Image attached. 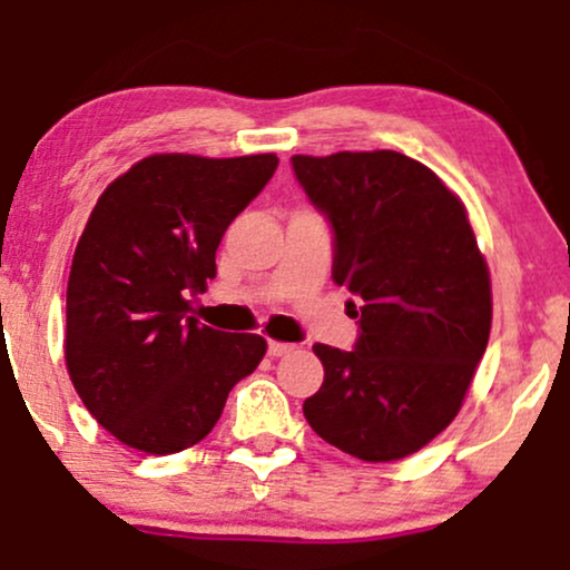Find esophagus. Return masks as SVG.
<instances>
[{"instance_id":"1","label":"esophagus","mask_w":570,"mask_h":570,"mask_svg":"<svg viewBox=\"0 0 570 570\" xmlns=\"http://www.w3.org/2000/svg\"><path fill=\"white\" fill-rule=\"evenodd\" d=\"M289 351H294V345L289 343H278V340H271V343H267V353H271V356H286Z\"/></svg>"}]
</instances>
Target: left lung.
Wrapping results in <instances>:
<instances>
[{"label": "left lung", "mask_w": 570, "mask_h": 570, "mask_svg": "<svg viewBox=\"0 0 570 570\" xmlns=\"http://www.w3.org/2000/svg\"><path fill=\"white\" fill-rule=\"evenodd\" d=\"M294 174L335 233L332 278L356 303L353 351L316 343L324 383L303 412L324 442L399 461L453 423L488 348L490 271L463 200L394 153L294 155Z\"/></svg>", "instance_id": "obj_1"}]
</instances>
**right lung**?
Here are the masks:
<instances>
[{"instance_id":"right-lung-1","label":"right lung","mask_w":570,"mask_h":570,"mask_svg":"<svg viewBox=\"0 0 570 570\" xmlns=\"http://www.w3.org/2000/svg\"><path fill=\"white\" fill-rule=\"evenodd\" d=\"M278 158L149 155L101 193L77 240L63 358L90 415L149 455L193 448L263 362L265 337L212 330L189 294L217 276L227 225Z\"/></svg>"}]
</instances>
